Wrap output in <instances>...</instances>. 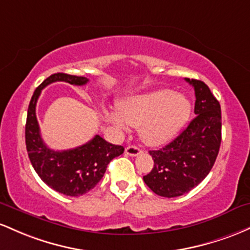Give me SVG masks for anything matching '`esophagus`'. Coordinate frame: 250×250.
<instances>
[{
  "label": "esophagus",
  "instance_id": "esophagus-1",
  "mask_svg": "<svg viewBox=\"0 0 250 250\" xmlns=\"http://www.w3.org/2000/svg\"><path fill=\"white\" fill-rule=\"evenodd\" d=\"M125 152H126V155L136 157V156H138V155H140V153H142V150H140L139 147L133 146V145H130V146H127L125 148Z\"/></svg>",
  "mask_w": 250,
  "mask_h": 250
}]
</instances>
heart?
I'll return each mask as SVG.
<instances>
[{
	"label": "heart",
	"mask_w": 250,
	"mask_h": 250,
	"mask_svg": "<svg viewBox=\"0 0 250 250\" xmlns=\"http://www.w3.org/2000/svg\"><path fill=\"white\" fill-rule=\"evenodd\" d=\"M190 111L186 95L164 88L126 98L119 103L118 111H105V117L120 130H126L128 125L139 126L145 143L162 145L183 127Z\"/></svg>",
	"instance_id": "heart-1"
}]
</instances>
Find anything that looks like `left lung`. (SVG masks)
<instances>
[{"mask_svg": "<svg viewBox=\"0 0 250 250\" xmlns=\"http://www.w3.org/2000/svg\"><path fill=\"white\" fill-rule=\"evenodd\" d=\"M195 89V114L189 125L163 148L150 151L153 167L144 176L145 184L162 197L189 192L208 176L221 145V106L208 86L188 79Z\"/></svg>", "mask_w": 250, "mask_h": 250, "instance_id": "1", "label": "left lung"}]
</instances>
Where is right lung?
<instances>
[{"label": "right lung", "mask_w": 250, "mask_h": 250, "mask_svg": "<svg viewBox=\"0 0 250 250\" xmlns=\"http://www.w3.org/2000/svg\"><path fill=\"white\" fill-rule=\"evenodd\" d=\"M55 81L83 86L88 83V79L55 73L35 89L27 113V152L36 173L47 186L66 196L78 197L85 195L99 183L108 163L122 155L124 147L111 144L98 134L86 144L71 150L54 151L47 146L41 138L35 108L42 89Z\"/></svg>", "instance_id": "right-lung-1"}]
</instances>
